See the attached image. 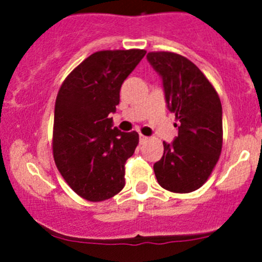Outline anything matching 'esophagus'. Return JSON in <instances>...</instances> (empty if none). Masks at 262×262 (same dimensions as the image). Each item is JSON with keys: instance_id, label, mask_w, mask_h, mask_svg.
Segmentation results:
<instances>
[{"instance_id": "1", "label": "esophagus", "mask_w": 262, "mask_h": 262, "mask_svg": "<svg viewBox=\"0 0 262 262\" xmlns=\"http://www.w3.org/2000/svg\"><path fill=\"white\" fill-rule=\"evenodd\" d=\"M148 137H146V136H143V134H141V136H139V142H141V143H146V142H148Z\"/></svg>"}]
</instances>
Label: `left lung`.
Segmentation results:
<instances>
[{"label":"left lung","mask_w":262,"mask_h":262,"mask_svg":"<svg viewBox=\"0 0 262 262\" xmlns=\"http://www.w3.org/2000/svg\"><path fill=\"white\" fill-rule=\"evenodd\" d=\"M148 62L161 76L166 102L179 120V134L163 142V156L153 165L158 184L172 192L203 186L215 167L223 144L222 104L213 84L187 58L150 52Z\"/></svg>","instance_id":"1"}]
</instances>
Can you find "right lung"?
<instances>
[{
  "mask_svg": "<svg viewBox=\"0 0 262 262\" xmlns=\"http://www.w3.org/2000/svg\"><path fill=\"white\" fill-rule=\"evenodd\" d=\"M144 55L143 49L94 53L58 91L53 157L71 189L89 202L110 199L125 185L124 165L139 136L113 129L110 114L116 112L124 80Z\"/></svg>",
  "mask_w": 262,
  "mask_h": 262,
  "instance_id": "right-lung-1",
  "label": "right lung"
}]
</instances>
